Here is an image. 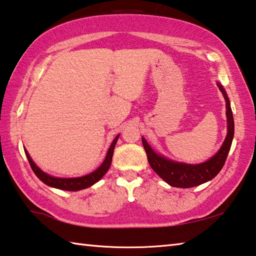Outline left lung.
<instances>
[{
  "label": "left lung",
  "mask_w": 256,
  "mask_h": 256,
  "mask_svg": "<svg viewBox=\"0 0 256 256\" xmlns=\"http://www.w3.org/2000/svg\"><path fill=\"white\" fill-rule=\"evenodd\" d=\"M226 101V116H227V136L225 142H222L216 155L207 162L200 164H186L174 162L172 160H168L163 155H160L152 150L145 138H142V145L147 154V160L150 168L158 174L160 178L168 183L170 186L176 188H192L202 184L214 178L220 172L224 164L226 162L227 155L230 153L232 137H234V118L230 108V102L228 98L226 91L220 84H217Z\"/></svg>",
  "instance_id": "obj_1"
}]
</instances>
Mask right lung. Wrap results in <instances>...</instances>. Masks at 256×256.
<instances>
[{
  "label": "right lung",
  "instance_id": "right-lung-1",
  "mask_svg": "<svg viewBox=\"0 0 256 256\" xmlns=\"http://www.w3.org/2000/svg\"><path fill=\"white\" fill-rule=\"evenodd\" d=\"M119 135L116 136L112 144L110 146L109 150H108L106 156L103 163L98 166L96 171L88 174V176H80V178H56V176H52L49 174L44 173V171H42L37 165L34 164V162L32 160V158H30V155L28 152H26V158L29 160V164L31 168H32L34 173L36 176H38V178L40 181H42L44 184H47L52 188H56V189H60V190H66V191H78V190H83L86 189V188L93 186L94 183H96L98 180H101V178H103V176L108 172L109 170L111 162H112V156H114V146L116 144V140H118Z\"/></svg>",
  "mask_w": 256,
  "mask_h": 256
}]
</instances>
